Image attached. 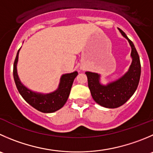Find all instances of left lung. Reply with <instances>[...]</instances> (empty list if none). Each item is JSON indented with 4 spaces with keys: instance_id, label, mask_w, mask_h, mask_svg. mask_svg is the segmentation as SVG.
Returning a JSON list of instances; mask_svg holds the SVG:
<instances>
[{
    "instance_id": "8db88e82",
    "label": "left lung",
    "mask_w": 153,
    "mask_h": 153,
    "mask_svg": "<svg viewBox=\"0 0 153 153\" xmlns=\"http://www.w3.org/2000/svg\"><path fill=\"white\" fill-rule=\"evenodd\" d=\"M122 35L128 39L131 47V56L132 63L128 72L117 81L104 86L99 83V75L87 72L88 87L95 102L108 108H116L125 104L135 92L140 81L141 66L140 57L133 42L122 30L119 29Z\"/></svg>"
}]
</instances>
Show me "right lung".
<instances>
[{"label": "right lung", "instance_id": "add662e5", "mask_svg": "<svg viewBox=\"0 0 153 153\" xmlns=\"http://www.w3.org/2000/svg\"><path fill=\"white\" fill-rule=\"evenodd\" d=\"M19 50L18 51L13 65V78L21 96L29 105L42 113H53L60 109L67 101L74 79L78 75V72H74L62 75L58 89L53 93L48 94L34 93L25 87L21 83L18 76L16 66Z\"/></svg>", "mask_w": 153, "mask_h": 153}]
</instances>
